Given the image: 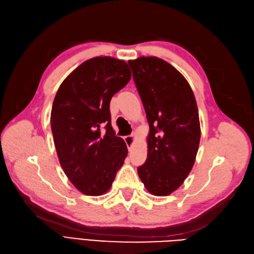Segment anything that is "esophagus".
Instances as JSON below:
<instances>
[{
  "label": "esophagus",
  "instance_id": "34e87169",
  "mask_svg": "<svg viewBox=\"0 0 254 254\" xmlns=\"http://www.w3.org/2000/svg\"><path fill=\"white\" fill-rule=\"evenodd\" d=\"M124 140H125L127 146H128V149H129V150L131 149L133 144H134V136H133V135H126V136L124 137Z\"/></svg>",
  "mask_w": 254,
  "mask_h": 254
}]
</instances>
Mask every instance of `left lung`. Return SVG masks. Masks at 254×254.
I'll return each mask as SVG.
<instances>
[{"mask_svg": "<svg viewBox=\"0 0 254 254\" xmlns=\"http://www.w3.org/2000/svg\"><path fill=\"white\" fill-rule=\"evenodd\" d=\"M149 124L147 159L137 174L150 194L167 196L193 168L200 142L196 99L188 80L165 60H129Z\"/></svg>", "mask_w": 254, "mask_h": 254, "instance_id": "8db88e82", "label": "left lung"}]
</instances>
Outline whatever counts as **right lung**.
Masks as SVG:
<instances>
[{
  "label": "right lung",
  "mask_w": 254,
  "mask_h": 254,
  "mask_svg": "<svg viewBox=\"0 0 254 254\" xmlns=\"http://www.w3.org/2000/svg\"><path fill=\"white\" fill-rule=\"evenodd\" d=\"M130 78L124 60L94 57L67 76L54 99L51 127L59 162L84 195L108 191L127 157L124 140L112 129L109 106Z\"/></svg>",
  "instance_id": "right-lung-1"
}]
</instances>
